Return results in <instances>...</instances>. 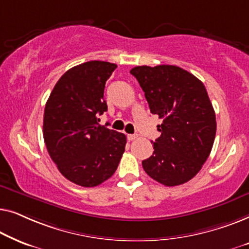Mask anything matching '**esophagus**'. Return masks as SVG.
Returning a JSON list of instances; mask_svg holds the SVG:
<instances>
[{
    "label": "esophagus",
    "instance_id": "1",
    "mask_svg": "<svg viewBox=\"0 0 249 249\" xmlns=\"http://www.w3.org/2000/svg\"><path fill=\"white\" fill-rule=\"evenodd\" d=\"M138 138L137 134H132V135H128V139L129 141H135V139Z\"/></svg>",
    "mask_w": 249,
    "mask_h": 249
}]
</instances>
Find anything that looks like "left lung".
Returning <instances> with one entry per match:
<instances>
[{"instance_id":"left-lung-1","label":"left lung","mask_w":249,"mask_h":249,"mask_svg":"<svg viewBox=\"0 0 249 249\" xmlns=\"http://www.w3.org/2000/svg\"><path fill=\"white\" fill-rule=\"evenodd\" d=\"M130 73L144 90L149 110L163 122L153 155L142 162L145 172L164 186L193 179L212 151L216 120L206 88L177 66L135 67Z\"/></svg>"}]
</instances>
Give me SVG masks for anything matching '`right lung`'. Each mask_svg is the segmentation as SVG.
Instances as JSON below:
<instances>
[{
	"label": "right lung",
	"mask_w": 249,
	"mask_h": 249,
	"mask_svg": "<svg viewBox=\"0 0 249 249\" xmlns=\"http://www.w3.org/2000/svg\"><path fill=\"white\" fill-rule=\"evenodd\" d=\"M117 64L89 61L71 68L54 86L44 111L47 152L64 178L95 187L111 178L124 152V134L101 125L107 111L105 83Z\"/></svg>",
	"instance_id": "right-lung-1"
}]
</instances>
